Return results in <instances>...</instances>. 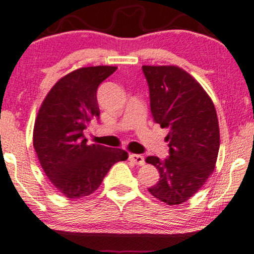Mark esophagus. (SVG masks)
<instances>
[{
  "label": "esophagus",
  "instance_id": "esophagus-1",
  "mask_svg": "<svg viewBox=\"0 0 254 254\" xmlns=\"http://www.w3.org/2000/svg\"><path fill=\"white\" fill-rule=\"evenodd\" d=\"M129 160L135 165H139V166L145 165V158H143V156L140 155V154H130L129 155Z\"/></svg>",
  "mask_w": 254,
  "mask_h": 254
}]
</instances>
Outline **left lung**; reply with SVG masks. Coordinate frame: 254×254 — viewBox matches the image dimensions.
Instances as JSON below:
<instances>
[{
  "label": "left lung",
  "mask_w": 254,
  "mask_h": 254,
  "mask_svg": "<svg viewBox=\"0 0 254 254\" xmlns=\"http://www.w3.org/2000/svg\"><path fill=\"white\" fill-rule=\"evenodd\" d=\"M153 120L167 128L170 155L147 156L160 179L148 190L167 205L187 201L201 189L217 162L220 134L212 100L193 76L175 65H142Z\"/></svg>",
  "instance_id": "left-lung-1"
}]
</instances>
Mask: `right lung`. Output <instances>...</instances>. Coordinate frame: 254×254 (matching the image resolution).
I'll return each instance as SVG.
<instances>
[{"mask_svg":"<svg viewBox=\"0 0 254 254\" xmlns=\"http://www.w3.org/2000/svg\"><path fill=\"white\" fill-rule=\"evenodd\" d=\"M111 65L80 68L62 77L47 94L34 126V148L43 171L62 195L79 199L99 189L103 178L128 153L87 145L83 130L100 115L98 87L117 70Z\"/></svg>","mask_w":254,"mask_h":254,"instance_id":"1","label":"right lung"}]
</instances>
